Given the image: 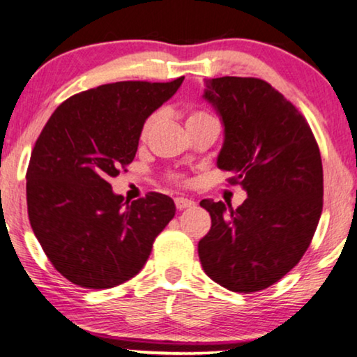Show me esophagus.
Here are the masks:
<instances>
[{"label":"esophagus","mask_w":357,"mask_h":357,"mask_svg":"<svg viewBox=\"0 0 357 357\" xmlns=\"http://www.w3.org/2000/svg\"><path fill=\"white\" fill-rule=\"evenodd\" d=\"M193 206H195V201L188 199V197H175V207H177L178 211L188 209V207H193Z\"/></svg>","instance_id":"34e87169"}]
</instances>
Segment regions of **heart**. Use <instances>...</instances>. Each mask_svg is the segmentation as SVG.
Segmentation results:
<instances>
[{
	"mask_svg": "<svg viewBox=\"0 0 357 357\" xmlns=\"http://www.w3.org/2000/svg\"><path fill=\"white\" fill-rule=\"evenodd\" d=\"M207 116H211V114L204 112V109H193V112H190L188 116H186V124L197 121V119L207 118ZM155 123H156V114H150V116L145 119V123H144V126H142V130H140L142 139H146L148 134H150V130L153 129V126H155ZM174 180H182V177H180V175H174Z\"/></svg>",
	"mask_w": 357,
	"mask_h": 357,
	"instance_id": "1",
	"label": "heart"
}]
</instances>
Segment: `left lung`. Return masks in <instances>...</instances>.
<instances>
[{"label": "left lung", "mask_w": 357, "mask_h": 357, "mask_svg": "<svg viewBox=\"0 0 357 357\" xmlns=\"http://www.w3.org/2000/svg\"><path fill=\"white\" fill-rule=\"evenodd\" d=\"M225 140L217 166L248 199L238 209L202 199L212 227L197 244L212 281L233 292L273 286L297 265L319 223L324 177L319 146L297 108L259 78L204 81Z\"/></svg>", "instance_id": "1"}]
</instances>
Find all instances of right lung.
<instances>
[{
    "label": "right lung",
    "mask_w": 357,
    "mask_h": 357,
    "mask_svg": "<svg viewBox=\"0 0 357 357\" xmlns=\"http://www.w3.org/2000/svg\"><path fill=\"white\" fill-rule=\"evenodd\" d=\"M183 79L79 92L60 103L38 137L26 169L30 225L49 261L76 286L100 290L129 281L174 218L169 196L124 202L109 178L134 161L145 119Z\"/></svg>",
    "instance_id": "right-lung-1"
}]
</instances>
